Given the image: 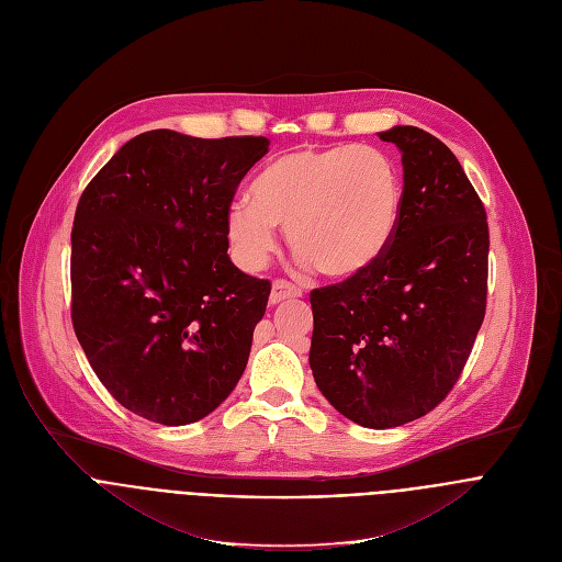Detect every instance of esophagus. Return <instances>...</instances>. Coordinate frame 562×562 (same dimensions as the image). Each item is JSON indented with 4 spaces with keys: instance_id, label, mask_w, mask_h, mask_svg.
<instances>
[{
    "instance_id": "34e87169",
    "label": "esophagus",
    "mask_w": 562,
    "mask_h": 562,
    "mask_svg": "<svg viewBox=\"0 0 562 562\" xmlns=\"http://www.w3.org/2000/svg\"><path fill=\"white\" fill-rule=\"evenodd\" d=\"M301 295H303V291L297 289V286H293L291 282H286V280H276L273 286H271L269 301H271V305H278V303H282V301H293V297H301Z\"/></svg>"
}]
</instances>
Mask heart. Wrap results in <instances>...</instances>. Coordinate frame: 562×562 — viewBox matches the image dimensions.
I'll use <instances>...</instances> for the list:
<instances>
[{
	"mask_svg": "<svg viewBox=\"0 0 562 562\" xmlns=\"http://www.w3.org/2000/svg\"><path fill=\"white\" fill-rule=\"evenodd\" d=\"M402 173L375 146H310L284 154L248 184V201L228 207L226 228L246 267L265 265L276 226L297 259L327 278H350L375 261L397 228Z\"/></svg>",
	"mask_w": 562,
	"mask_h": 562,
	"instance_id": "heart-1",
	"label": "heart"
}]
</instances>
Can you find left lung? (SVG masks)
<instances>
[{"label": "left lung", "mask_w": 562, "mask_h": 562, "mask_svg": "<svg viewBox=\"0 0 562 562\" xmlns=\"http://www.w3.org/2000/svg\"><path fill=\"white\" fill-rule=\"evenodd\" d=\"M402 154V212L370 267L314 289L310 366L341 416L391 429L436 408L472 352L488 293V221L461 162L416 126L380 133Z\"/></svg>", "instance_id": "left-lung-1"}]
</instances>
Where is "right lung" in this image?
Wrapping results in <instances>:
<instances>
[{
  "instance_id": "1",
  "label": "right lung",
  "mask_w": 562,
  "mask_h": 562,
  "mask_svg": "<svg viewBox=\"0 0 562 562\" xmlns=\"http://www.w3.org/2000/svg\"><path fill=\"white\" fill-rule=\"evenodd\" d=\"M267 154V137L148 131L81 194L71 323L101 384L135 416L196 423L244 375L271 282L233 265L226 216Z\"/></svg>"
}]
</instances>
